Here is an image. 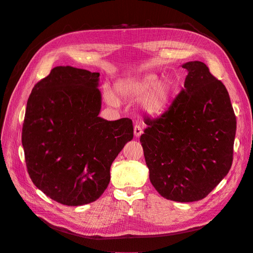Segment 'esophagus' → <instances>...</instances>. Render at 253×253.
Wrapping results in <instances>:
<instances>
[{"label":"esophagus","instance_id":"esophagus-1","mask_svg":"<svg viewBox=\"0 0 253 253\" xmlns=\"http://www.w3.org/2000/svg\"><path fill=\"white\" fill-rule=\"evenodd\" d=\"M142 134V128L139 125H135L134 126V135L135 137H139Z\"/></svg>","mask_w":253,"mask_h":253}]
</instances>
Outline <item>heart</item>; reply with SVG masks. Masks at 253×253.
I'll return each mask as SVG.
<instances>
[{"mask_svg":"<svg viewBox=\"0 0 253 253\" xmlns=\"http://www.w3.org/2000/svg\"><path fill=\"white\" fill-rule=\"evenodd\" d=\"M116 94L121 98L140 100L141 110L149 116L163 115L171 103L172 83L169 80H160L155 74H148L136 79L120 80L115 85ZM104 97L111 105L118 106L119 100L114 91L106 87Z\"/></svg>","mask_w":253,"mask_h":253,"instance_id":"b5f03b06","label":"heart"}]
</instances>
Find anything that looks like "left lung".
<instances>
[{"instance_id":"left-lung-1","label":"left lung","mask_w":253,"mask_h":253,"mask_svg":"<svg viewBox=\"0 0 253 253\" xmlns=\"http://www.w3.org/2000/svg\"><path fill=\"white\" fill-rule=\"evenodd\" d=\"M188 71L183 88L162 116L147 118L140 136L150 180L167 200H203L230 170L236 118L225 85L201 61Z\"/></svg>"}]
</instances>
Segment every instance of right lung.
Segmentation results:
<instances>
[{
  "label": "right lung",
  "instance_id": "1",
  "mask_svg": "<svg viewBox=\"0 0 253 253\" xmlns=\"http://www.w3.org/2000/svg\"><path fill=\"white\" fill-rule=\"evenodd\" d=\"M99 73L57 66L30 94L22 128L28 174L42 192L66 206L93 203L108 188L113 162L133 139L128 118L108 121Z\"/></svg>",
  "mask_w": 253,
  "mask_h": 253
}]
</instances>
